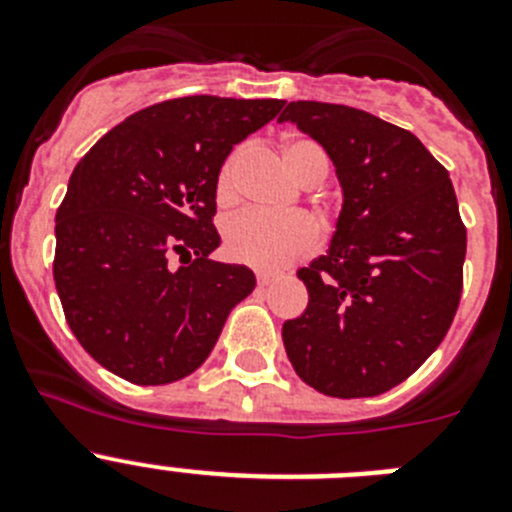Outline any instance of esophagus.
Listing matches in <instances>:
<instances>
[{"mask_svg":"<svg viewBox=\"0 0 512 512\" xmlns=\"http://www.w3.org/2000/svg\"><path fill=\"white\" fill-rule=\"evenodd\" d=\"M271 282H274V274H266V271H259V274H256V284H259V287H269Z\"/></svg>","mask_w":512,"mask_h":512,"instance_id":"34e87169","label":"esophagus"}]
</instances>
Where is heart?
I'll return each mask as SVG.
<instances>
[{
    "mask_svg": "<svg viewBox=\"0 0 512 512\" xmlns=\"http://www.w3.org/2000/svg\"><path fill=\"white\" fill-rule=\"evenodd\" d=\"M241 153V148L230 153L217 176V194L223 200L233 197ZM284 161L300 182L312 171H328V156L310 138L287 140ZM315 241H318V228L305 215H266L259 210H246L230 217L223 228L225 253L230 259L264 271L284 269L292 261L302 259L315 248Z\"/></svg>",
    "mask_w": 512,
    "mask_h": 512,
    "instance_id": "b5f03b06",
    "label": "heart"
}]
</instances>
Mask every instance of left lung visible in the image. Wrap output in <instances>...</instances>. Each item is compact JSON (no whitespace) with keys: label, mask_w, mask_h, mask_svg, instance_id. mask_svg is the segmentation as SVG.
Instances as JSON below:
<instances>
[{"label":"left lung","mask_w":512,"mask_h":512,"mask_svg":"<svg viewBox=\"0 0 512 512\" xmlns=\"http://www.w3.org/2000/svg\"><path fill=\"white\" fill-rule=\"evenodd\" d=\"M279 120L318 140L343 194L328 251L297 271L310 302L284 323V348L323 395H382L459 307L467 230L449 171L410 130L346 104L289 102Z\"/></svg>","instance_id":"1"}]
</instances>
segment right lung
Wrapping results in <instances>:
<instances>
[{
	"instance_id": "add662e5",
	"label": "right lung",
	"mask_w": 512,
	"mask_h": 512,
	"mask_svg": "<svg viewBox=\"0 0 512 512\" xmlns=\"http://www.w3.org/2000/svg\"><path fill=\"white\" fill-rule=\"evenodd\" d=\"M284 99H169L125 117L76 164L56 212L58 297L94 361L133 384L192 374L256 287L212 261L217 176ZM171 255L188 256L171 270Z\"/></svg>"
}]
</instances>
